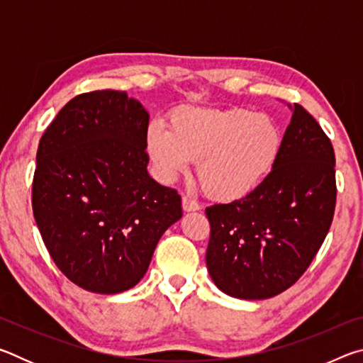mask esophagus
Instances as JSON below:
<instances>
[{"label": "esophagus", "mask_w": 363, "mask_h": 363, "mask_svg": "<svg viewBox=\"0 0 363 363\" xmlns=\"http://www.w3.org/2000/svg\"><path fill=\"white\" fill-rule=\"evenodd\" d=\"M182 208H184V211H199L200 205H199V201H195L194 199H190V196L184 195L182 196Z\"/></svg>", "instance_id": "esophagus-1"}]
</instances>
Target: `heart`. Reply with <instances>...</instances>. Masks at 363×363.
Masks as SVG:
<instances>
[{"instance_id": "heart-1", "label": "heart", "mask_w": 363, "mask_h": 363, "mask_svg": "<svg viewBox=\"0 0 363 363\" xmlns=\"http://www.w3.org/2000/svg\"><path fill=\"white\" fill-rule=\"evenodd\" d=\"M168 126L153 121L145 131V152L157 176L171 182L190 162H199L201 189L219 201L240 200L259 189L284 150L279 123L245 108L179 107Z\"/></svg>"}]
</instances>
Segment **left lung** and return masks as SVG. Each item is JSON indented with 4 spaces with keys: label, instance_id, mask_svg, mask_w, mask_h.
Returning a JSON list of instances; mask_svg holds the SVG:
<instances>
[{
    "label": "left lung",
    "instance_id": "obj_1",
    "mask_svg": "<svg viewBox=\"0 0 363 363\" xmlns=\"http://www.w3.org/2000/svg\"><path fill=\"white\" fill-rule=\"evenodd\" d=\"M335 205L333 145L314 116L294 104L281 157L267 181L240 200L205 210L213 281L240 299L288 290L320 250Z\"/></svg>",
    "mask_w": 363,
    "mask_h": 363
}]
</instances>
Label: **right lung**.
Segmentation results:
<instances>
[{
	"label": "right lung",
	"mask_w": 363,
	"mask_h": 363,
	"mask_svg": "<svg viewBox=\"0 0 363 363\" xmlns=\"http://www.w3.org/2000/svg\"><path fill=\"white\" fill-rule=\"evenodd\" d=\"M147 126L138 101L102 89L67 102L40 139L33 216L52 261L83 290H130L182 218L181 195L147 173Z\"/></svg>",
	"instance_id": "add662e5"
}]
</instances>
